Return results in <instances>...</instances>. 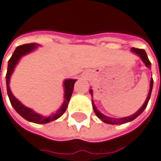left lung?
<instances>
[{"instance_id":"1","label":"left lung","mask_w":161,"mask_h":161,"mask_svg":"<svg viewBox=\"0 0 161 161\" xmlns=\"http://www.w3.org/2000/svg\"><path fill=\"white\" fill-rule=\"evenodd\" d=\"M130 51L133 53V54L137 55L142 60V62L145 64L146 67H148V68H150L151 64H150V60L148 58V56H147V54H146L144 49H139V48H135V47H131ZM152 86H153V79L151 78L150 83V91H149V94H148V96H147L146 100H145L144 103L142 104V106L139 109L136 113H134V114H131V115L127 116V117H122V118H113V117H109V116L104 115L103 114H102L101 112L96 108V106H95V104H94V100L92 99V104H93V108H94V113H95L96 116H97L100 120H102L103 122H105V123H108V124H113V125H114V124H123V123H126V122H131V121H133L134 119H136L138 116L141 115V114H142V112L145 110V108L147 107L148 103H149V100H150V98L151 91H152ZM89 92H90V94H91L92 97H93V89H90Z\"/></svg>"}]
</instances>
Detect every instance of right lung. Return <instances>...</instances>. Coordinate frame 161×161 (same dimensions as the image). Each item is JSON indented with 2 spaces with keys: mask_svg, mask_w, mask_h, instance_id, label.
<instances>
[{
  "mask_svg": "<svg viewBox=\"0 0 161 161\" xmlns=\"http://www.w3.org/2000/svg\"><path fill=\"white\" fill-rule=\"evenodd\" d=\"M39 47H40L39 44L31 43V44L19 46L16 47L15 51L13 52L11 58L8 62V68H7V74H6V86H7V94H8L11 105L19 115L23 117L25 120H27L29 122L39 123V124H45V123H48V122H53V121L58 119L66 112L69 100L71 98V95L73 94L74 86H75V83L76 79L67 78V79H65L63 81V88H64V101H63V103L61 104V106L56 112L50 114L49 115H41L38 113H36L33 109L25 106L21 102L19 101L17 98L13 95V94L11 93V87H10V81H11V75L14 72V69L18 65V63L19 62L20 58L26 55L35 51Z\"/></svg>",
  "mask_w": 161,
  "mask_h": 161,
  "instance_id": "right-lung-1",
  "label": "right lung"
}]
</instances>
